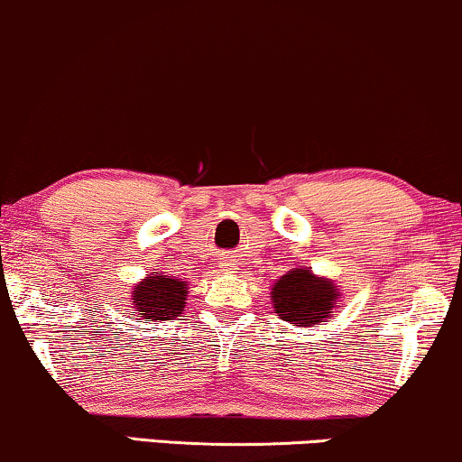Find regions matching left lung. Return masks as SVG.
<instances>
[{
  "label": "left lung",
  "instance_id": "left-lung-1",
  "mask_svg": "<svg viewBox=\"0 0 462 462\" xmlns=\"http://www.w3.org/2000/svg\"><path fill=\"white\" fill-rule=\"evenodd\" d=\"M335 283L315 277L311 271L294 268L283 274L273 288L274 311L294 326H313L322 322L337 305Z\"/></svg>",
  "mask_w": 462,
  "mask_h": 462
}]
</instances>
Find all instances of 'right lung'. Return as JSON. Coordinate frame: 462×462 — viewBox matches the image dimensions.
<instances>
[{"instance_id":"right-lung-1","label":"right lung","mask_w":462,"mask_h":462,"mask_svg":"<svg viewBox=\"0 0 462 462\" xmlns=\"http://www.w3.org/2000/svg\"><path fill=\"white\" fill-rule=\"evenodd\" d=\"M185 296H188V283L157 273L155 277H147L134 288L132 302L138 318H143L144 322H153V319L166 322L183 311Z\"/></svg>"}]
</instances>
